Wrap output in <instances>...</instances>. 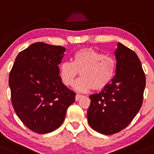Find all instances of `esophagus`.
<instances>
[{
    "label": "esophagus",
    "mask_w": 154,
    "mask_h": 154,
    "mask_svg": "<svg viewBox=\"0 0 154 154\" xmlns=\"http://www.w3.org/2000/svg\"><path fill=\"white\" fill-rule=\"evenodd\" d=\"M82 94H77L76 95H75V101H78L79 99H80L81 97H82Z\"/></svg>",
    "instance_id": "1"
}]
</instances>
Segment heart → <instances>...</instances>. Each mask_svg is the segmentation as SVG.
Returning a JSON list of instances; mask_svg holds the SVG:
<instances>
[{
	"mask_svg": "<svg viewBox=\"0 0 154 154\" xmlns=\"http://www.w3.org/2000/svg\"><path fill=\"white\" fill-rule=\"evenodd\" d=\"M116 63L112 57L90 48H83L74 53L72 62H64L59 72L65 85L72 86L81 72L82 77L74 88L79 91H89L93 87L101 90L111 82L115 73Z\"/></svg>",
	"mask_w": 154,
	"mask_h": 154,
	"instance_id": "1",
	"label": "heart"
}]
</instances>
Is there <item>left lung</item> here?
<instances>
[{
  "mask_svg": "<svg viewBox=\"0 0 154 154\" xmlns=\"http://www.w3.org/2000/svg\"><path fill=\"white\" fill-rule=\"evenodd\" d=\"M115 56V76L101 92L89 96L88 123L103 134L120 132L132 122L142 106L146 87V75L136 53L118 43Z\"/></svg>",
  "mask_w": 154,
  "mask_h": 154,
  "instance_id": "left-lung-1",
  "label": "left lung"
}]
</instances>
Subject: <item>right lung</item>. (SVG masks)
Listing matches in <instances>:
<instances>
[{"label": "right lung", "instance_id": "1", "mask_svg": "<svg viewBox=\"0 0 154 154\" xmlns=\"http://www.w3.org/2000/svg\"><path fill=\"white\" fill-rule=\"evenodd\" d=\"M65 48L37 42L20 52L8 78L17 115L32 132L45 134L63 124L75 93L62 82L58 65Z\"/></svg>", "mask_w": 154, "mask_h": 154}]
</instances>
